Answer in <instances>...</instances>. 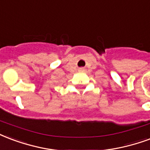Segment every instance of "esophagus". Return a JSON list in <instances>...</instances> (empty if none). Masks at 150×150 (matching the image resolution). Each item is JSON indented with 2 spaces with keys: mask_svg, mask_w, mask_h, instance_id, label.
Here are the masks:
<instances>
[{
  "mask_svg": "<svg viewBox=\"0 0 150 150\" xmlns=\"http://www.w3.org/2000/svg\"><path fill=\"white\" fill-rule=\"evenodd\" d=\"M79 71H83L84 68H83V67H80V68L79 69Z\"/></svg>",
  "mask_w": 150,
  "mask_h": 150,
  "instance_id": "34e87169",
  "label": "esophagus"
}]
</instances>
